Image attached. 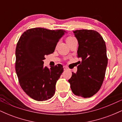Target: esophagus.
<instances>
[{"label": "esophagus", "mask_w": 122, "mask_h": 122, "mask_svg": "<svg viewBox=\"0 0 122 122\" xmlns=\"http://www.w3.org/2000/svg\"><path fill=\"white\" fill-rule=\"evenodd\" d=\"M64 71H66V70H68L69 69H68V66H64Z\"/></svg>", "instance_id": "obj_1"}]
</instances>
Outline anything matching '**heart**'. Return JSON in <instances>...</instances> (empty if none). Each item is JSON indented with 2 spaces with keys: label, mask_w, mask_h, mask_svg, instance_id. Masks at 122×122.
I'll list each match as a JSON object with an SVG mask.
<instances>
[{
  "label": "heart",
  "mask_w": 122,
  "mask_h": 122,
  "mask_svg": "<svg viewBox=\"0 0 122 122\" xmlns=\"http://www.w3.org/2000/svg\"><path fill=\"white\" fill-rule=\"evenodd\" d=\"M74 38H74V37H68V38H67L66 41H70V40H73V39H74Z\"/></svg>",
  "instance_id": "heart-1"
}]
</instances>
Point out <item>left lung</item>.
Here are the masks:
<instances>
[{
	"instance_id": "left-lung-1",
	"label": "left lung",
	"mask_w": 122,
	"mask_h": 122,
	"mask_svg": "<svg viewBox=\"0 0 122 122\" xmlns=\"http://www.w3.org/2000/svg\"><path fill=\"white\" fill-rule=\"evenodd\" d=\"M73 33L79 43L77 57L81 61L68 81L75 95L90 97L99 91L104 81L108 64L106 43L96 31L84 29Z\"/></svg>"
}]
</instances>
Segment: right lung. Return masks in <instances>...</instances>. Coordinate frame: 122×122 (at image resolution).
Wrapping results in <instances>:
<instances>
[{
  "label": "right lung",
  "mask_w": 122,
  "mask_h": 122,
  "mask_svg": "<svg viewBox=\"0 0 122 122\" xmlns=\"http://www.w3.org/2000/svg\"><path fill=\"white\" fill-rule=\"evenodd\" d=\"M66 31L44 28L26 30L18 41L15 50V71L25 93L37 101H45L54 95L56 84L64 71L62 65L48 68L43 66L46 55L54 51Z\"/></svg>",
  "instance_id": "obj_1"
}]
</instances>
